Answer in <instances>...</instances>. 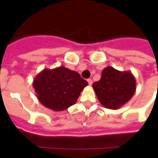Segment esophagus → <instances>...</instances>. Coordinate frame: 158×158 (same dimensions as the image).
Masks as SVG:
<instances>
[{
	"label": "esophagus",
	"instance_id": "1",
	"mask_svg": "<svg viewBox=\"0 0 158 158\" xmlns=\"http://www.w3.org/2000/svg\"><path fill=\"white\" fill-rule=\"evenodd\" d=\"M88 83H89V84L91 86L92 84H93V80H92L91 79H88Z\"/></svg>",
	"mask_w": 158,
	"mask_h": 158
}]
</instances>
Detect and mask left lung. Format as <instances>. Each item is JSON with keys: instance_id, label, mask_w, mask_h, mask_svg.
I'll list each match as a JSON object with an SVG mask.
<instances>
[{"instance_id": "1", "label": "left lung", "mask_w": 158, "mask_h": 158, "mask_svg": "<svg viewBox=\"0 0 158 158\" xmlns=\"http://www.w3.org/2000/svg\"><path fill=\"white\" fill-rule=\"evenodd\" d=\"M97 98L108 109H118L131 99L136 90V80L130 71H120L107 66L100 80L93 84Z\"/></svg>"}]
</instances>
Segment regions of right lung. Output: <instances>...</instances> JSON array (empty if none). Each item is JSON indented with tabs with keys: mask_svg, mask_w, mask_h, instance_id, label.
<instances>
[{
	"mask_svg": "<svg viewBox=\"0 0 158 158\" xmlns=\"http://www.w3.org/2000/svg\"><path fill=\"white\" fill-rule=\"evenodd\" d=\"M87 85L88 82L79 73L64 66L44 69L33 83L38 101L55 111L66 110L75 104Z\"/></svg>",
	"mask_w": 158,
	"mask_h": 158,
	"instance_id": "add662e5",
	"label": "right lung"
}]
</instances>
